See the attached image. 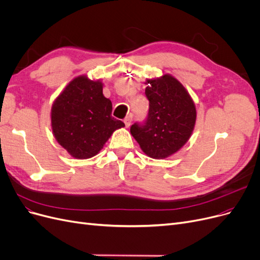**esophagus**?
Here are the masks:
<instances>
[{
	"mask_svg": "<svg viewBox=\"0 0 260 260\" xmlns=\"http://www.w3.org/2000/svg\"><path fill=\"white\" fill-rule=\"evenodd\" d=\"M132 121H133V118L131 117V115H128V117L125 118V119H124L125 126H126V127H129V125L132 124Z\"/></svg>",
	"mask_w": 260,
	"mask_h": 260,
	"instance_id": "esophagus-1",
	"label": "esophagus"
}]
</instances>
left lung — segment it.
<instances>
[{"mask_svg": "<svg viewBox=\"0 0 260 260\" xmlns=\"http://www.w3.org/2000/svg\"><path fill=\"white\" fill-rule=\"evenodd\" d=\"M147 84L148 117L143 123H134L131 134L148 156L166 158L183 147L193 133L195 104L171 75L148 79Z\"/></svg>", "mask_w": 260, "mask_h": 260, "instance_id": "1", "label": "left lung"}]
</instances>
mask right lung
I'll return each instance as SVG.
<instances>
[{
    "mask_svg": "<svg viewBox=\"0 0 260 260\" xmlns=\"http://www.w3.org/2000/svg\"><path fill=\"white\" fill-rule=\"evenodd\" d=\"M111 111L112 104L103 94V83L77 77L52 105L53 135L73 157L90 158L103 149L115 129L125 126Z\"/></svg>",
    "mask_w": 260,
    "mask_h": 260,
    "instance_id": "right-lung-1",
    "label": "right lung"
}]
</instances>
